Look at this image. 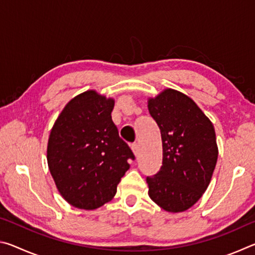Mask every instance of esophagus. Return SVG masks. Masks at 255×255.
<instances>
[{"label":"esophagus","mask_w":255,"mask_h":255,"mask_svg":"<svg viewBox=\"0 0 255 255\" xmlns=\"http://www.w3.org/2000/svg\"><path fill=\"white\" fill-rule=\"evenodd\" d=\"M130 148L132 150V153L135 154V156H137L138 155V152H139V146H138L137 143H133L130 145Z\"/></svg>","instance_id":"esophagus-1"}]
</instances>
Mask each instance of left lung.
<instances>
[{
    "label": "left lung",
    "instance_id": "obj_1",
    "mask_svg": "<svg viewBox=\"0 0 255 255\" xmlns=\"http://www.w3.org/2000/svg\"><path fill=\"white\" fill-rule=\"evenodd\" d=\"M148 111L161 130L163 159L147 176L148 196L170 213L189 209L208 188L218 157L213 124L188 96L166 89L148 99Z\"/></svg>",
    "mask_w": 255,
    "mask_h": 255
}]
</instances>
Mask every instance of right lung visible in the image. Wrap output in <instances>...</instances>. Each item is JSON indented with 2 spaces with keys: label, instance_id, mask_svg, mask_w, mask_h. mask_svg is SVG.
Returning a JSON list of instances; mask_svg holds the SVG:
<instances>
[{
  "label": "right lung",
  "instance_id": "1",
  "mask_svg": "<svg viewBox=\"0 0 255 255\" xmlns=\"http://www.w3.org/2000/svg\"><path fill=\"white\" fill-rule=\"evenodd\" d=\"M114 99L93 90L73 98L51 128L47 162L62 197L79 209L109 202L135 156L111 119Z\"/></svg>",
  "mask_w": 255,
  "mask_h": 255
}]
</instances>
